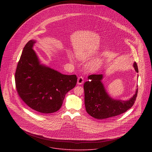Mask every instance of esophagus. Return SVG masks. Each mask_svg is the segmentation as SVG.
<instances>
[{
  "label": "esophagus",
  "instance_id": "1",
  "mask_svg": "<svg viewBox=\"0 0 152 152\" xmlns=\"http://www.w3.org/2000/svg\"><path fill=\"white\" fill-rule=\"evenodd\" d=\"M84 82V78L83 77H79L78 78V81H77V83L78 84H83Z\"/></svg>",
  "mask_w": 152,
  "mask_h": 152
}]
</instances>
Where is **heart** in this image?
I'll return each mask as SVG.
<instances>
[{
  "label": "heart",
  "instance_id": "heart-1",
  "mask_svg": "<svg viewBox=\"0 0 152 152\" xmlns=\"http://www.w3.org/2000/svg\"><path fill=\"white\" fill-rule=\"evenodd\" d=\"M93 53H91L89 52H78L77 53V58L81 61H86L87 60H89L90 58H92L94 56ZM68 57L69 60L71 61H73V57L71 54H68ZM102 64V60H97L94 61H92L91 63H89L87 65V69L89 71H95L97 69L101 64Z\"/></svg>",
  "mask_w": 152,
  "mask_h": 152
}]
</instances>
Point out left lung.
Listing matches in <instances>:
<instances>
[{
    "instance_id": "8db88e82",
    "label": "left lung",
    "mask_w": 152,
    "mask_h": 152,
    "mask_svg": "<svg viewBox=\"0 0 152 152\" xmlns=\"http://www.w3.org/2000/svg\"><path fill=\"white\" fill-rule=\"evenodd\" d=\"M133 66L138 72L136 63ZM102 74H92L88 76V81L84 85L85 94V106L87 113L94 118L105 119L121 115L134 104L137 95V88L135 94L128 101L113 99L106 92L101 80Z\"/></svg>"
}]
</instances>
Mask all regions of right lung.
<instances>
[{
	"label": "right lung",
	"mask_w": 152,
	"mask_h": 152,
	"mask_svg": "<svg viewBox=\"0 0 152 152\" xmlns=\"http://www.w3.org/2000/svg\"><path fill=\"white\" fill-rule=\"evenodd\" d=\"M30 40L24 46L15 72V84L20 98L41 114L51 113L62 106L66 94L76 86L75 75H64L41 64Z\"/></svg>",
	"instance_id": "obj_1"
}]
</instances>
